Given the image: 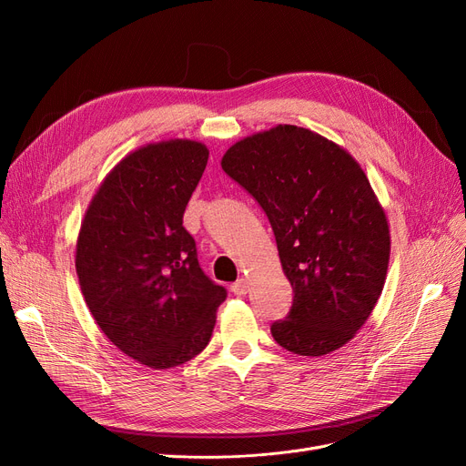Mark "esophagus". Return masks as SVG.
<instances>
[{
    "mask_svg": "<svg viewBox=\"0 0 466 466\" xmlns=\"http://www.w3.org/2000/svg\"><path fill=\"white\" fill-rule=\"evenodd\" d=\"M230 290L234 292L236 297H246L248 290H249V283H248V279H238L236 283H232Z\"/></svg>",
    "mask_w": 466,
    "mask_h": 466,
    "instance_id": "34e87169",
    "label": "esophagus"
}]
</instances>
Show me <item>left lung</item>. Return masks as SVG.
<instances>
[{
    "label": "left lung",
    "mask_w": 466,
    "mask_h": 466,
    "mask_svg": "<svg viewBox=\"0 0 466 466\" xmlns=\"http://www.w3.org/2000/svg\"><path fill=\"white\" fill-rule=\"evenodd\" d=\"M220 166L270 220L295 292L285 319L270 327L274 339L308 357L348 344L381 295L390 249L360 166L327 137L290 125L238 141Z\"/></svg>",
    "instance_id": "left-lung-1"
}]
</instances>
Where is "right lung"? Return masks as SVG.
Masks as SVG:
<instances>
[{"instance_id":"obj_1","label":"right lung","mask_w":466,"mask_h":466,"mask_svg":"<svg viewBox=\"0 0 466 466\" xmlns=\"http://www.w3.org/2000/svg\"><path fill=\"white\" fill-rule=\"evenodd\" d=\"M208 157L206 145L188 139L141 147L97 188L77 239V276L97 327L122 353L158 370L208 346L227 299L183 227Z\"/></svg>"}]
</instances>
